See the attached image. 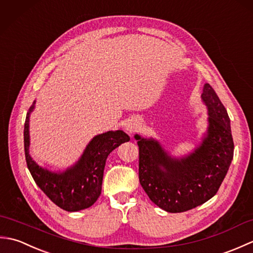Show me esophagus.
Instances as JSON below:
<instances>
[{
    "label": "esophagus",
    "instance_id": "1",
    "mask_svg": "<svg viewBox=\"0 0 253 253\" xmlns=\"http://www.w3.org/2000/svg\"><path fill=\"white\" fill-rule=\"evenodd\" d=\"M139 127H140V124H139V122H137L136 120H130L125 124V129L129 133H132L136 130H138Z\"/></svg>",
    "mask_w": 253,
    "mask_h": 253
}]
</instances>
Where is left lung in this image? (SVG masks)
<instances>
[{
	"label": "left lung",
	"mask_w": 253,
	"mask_h": 253,
	"mask_svg": "<svg viewBox=\"0 0 253 253\" xmlns=\"http://www.w3.org/2000/svg\"><path fill=\"white\" fill-rule=\"evenodd\" d=\"M201 100L208 110V128L190 153L174 157L157 139L135 135L139 180L150 200L166 212H185L210 200L232 163L234 141L227 111L209 84Z\"/></svg>",
	"instance_id": "8db88e82"
}]
</instances>
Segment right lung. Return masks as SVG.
<instances>
[{
    "label": "right lung",
    "mask_w": 253,
    "mask_h": 253,
    "mask_svg": "<svg viewBox=\"0 0 253 253\" xmlns=\"http://www.w3.org/2000/svg\"><path fill=\"white\" fill-rule=\"evenodd\" d=\"M36 101L27 113L24 128V146L28 169L38 187L57 207L68 212H77L90 208L98 200L106 159L113 150L130 140L123 130H110L91 139L82 157L66 169L52 171L35 162L29 153V121Z\"/></svg>",
    "instance_id": "right-lung-1"
}]
</instances>
